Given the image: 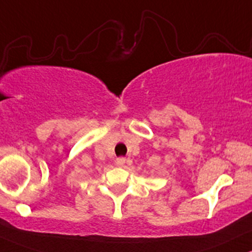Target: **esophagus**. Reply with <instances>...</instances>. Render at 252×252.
<instances>
[{"label": "esophagus", "instance_id": "esophagus-1", "mask_svg": "<svg viewBox=\"0 0 252 252\" xmlns=\"http://www.w3.org/2000/svg\"><path fill=\"white\" fill-rule=\"evenodd\" d=\"M117 165L118 166H124L126 165V158H118L117 159Z\"/></svg>", "mask_w": 252, "mask_h": 252}]
</instances>
